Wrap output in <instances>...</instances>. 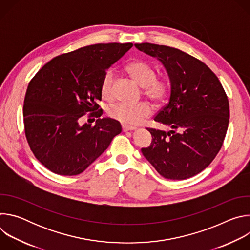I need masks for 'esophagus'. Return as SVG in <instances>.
<instances>
[{"label":"esophagus","mask_w":250,"mask_h":250,"mask_svg":"<svg viewBox=\"0 0 250 250\" xmlns=\"http://www.w3.org/2000/svg\"><path fill=\"white\" fill-rule=\"evenodd\" d=\"M122 129H123V131H128V130H133V129H135V127H133V126H127V125H122Z\"/></svg>","instance_id":"34e87169"}]
</instances>
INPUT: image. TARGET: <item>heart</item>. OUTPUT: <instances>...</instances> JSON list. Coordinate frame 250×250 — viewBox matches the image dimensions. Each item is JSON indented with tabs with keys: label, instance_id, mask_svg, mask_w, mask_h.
Masks as SVG:
<instances>
[{
	"label": "heart",
	"instance_id": "1",
	"mask_svg": "<svg viewBox=\"0 0 250 250\" xmlns=\"http://www.w3.org/2000/svg\"><path fill=\"white\" fill-rule=\"evenodd\" d=\"M127 73L144 90V95L156 104H163L171 92V83L167 78H156L155 68L146 61L135 60L126 65ZM115 74L113 70H106L100 85L101 94L104 99L113 97ZM152 113L151 106L141 102L137 104L117 103L108 108L110 118L127 126H134L144 123Z\"/></svg>",
	"mask_w": 250,
	"mask_h": 250
}]
</instances>
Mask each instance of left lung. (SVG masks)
Segmentation results:
<instances>
[{
    "label": "left lung",
    "instance_id": "1",
    "mask_svg": "<svg viewBox=\"0 0 250 250\" xmlns=\"http://www.w3.org/2000/svg\"><path fill=\"white\" fill-rule=\"evenodd\" d=\"M166 68L169 102L154 121L172 130L149 128L152 140L142 154L164 178L184 180L206 169L221 150L229 121V104L217 75L201 60L174 47L135 43Z\"/></svg>",
    "mask_w": 250,
    "mask_h": 250
}]
</instances>
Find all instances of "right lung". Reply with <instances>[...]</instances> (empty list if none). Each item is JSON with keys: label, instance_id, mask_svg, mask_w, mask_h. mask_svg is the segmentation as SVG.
Listing matches in <instances>:
<instances>
[{"label": "right lung", "instance_id": "1", "mask_svg": "<svg viewBox=\"0 0 250 250\" xmlns=\"http://www.w3.org/2000/svg\"><path fill=\"white\" fill-rule=\"evenodd\" d=\"M132 43H98L58 55L30 80L23 102L24 133L30 150L51 172L85 171L122 131L120 122L100 119L101 80ZM99 117L96 125L82 118ZM89 121V120H88Z\"/></svg>", "mask_w": 250, "mask_h": 250}]
</instances>
